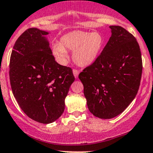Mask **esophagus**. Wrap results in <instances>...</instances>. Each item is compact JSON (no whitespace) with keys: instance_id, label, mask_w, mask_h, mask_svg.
Wrapping results in <instances>:
<instances>
[{"instance_id":"1","label":"esophagus","mask_w":153,"mask_h":153,"mask_svg":"<svg viewBox=\"0 0 153 153\" xmlns=\"http://www.w3.org/2000/svg\"><path fill=\"white\" fill-rule=\"evenodd\" d=\"M72 72H73V75H74V76H75V78H78V75H79V71L77 70V69H73Z\"/></svg>"}]
</instances>
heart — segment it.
I'll list each match as a JSON object with an SVG mask.
<instances>
[{
  "label": "heart",
  "mask_w": 153,
  "mask_h": 153,
  "mask_svg": "<svg viewBox=\"0 0 153 153\" xmlns=\"http://www.w3.org/2000/svg\"><path fill=\"white\" fill-rule=\"evenodd\" d=\"M104 46V38L99 32L73 30L63 35L59 42L52 43L51 52L59 64L67 61V50L72 52V59L77 65L89 67L98 60Z\"/></svg>",
  "instance_id": "heart-1"
}]
</instances>
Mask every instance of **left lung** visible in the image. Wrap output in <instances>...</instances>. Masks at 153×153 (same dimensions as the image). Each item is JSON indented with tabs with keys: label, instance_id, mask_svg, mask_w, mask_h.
Instances as JSON below:
<instances>
[{
	"label": "left lung",
	"instance_id": "1",
	"mask_svg": "<svg viewBox=\"0 0 153 153\" xmlns=\"http://www.w3.org/2000/svg\"><path fill=\"white\" fill-rule=\"evenodd\" d=\"M111 37L98 60L78 78L84 85L89 110L110 119L120 115L138 93L142 59L135 37L119 26H110Z\"/></svg>",
	"mask_w": 153,
	"mask_h": 153
}]
</instances>
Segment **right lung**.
Segmentation results:
<instances>
[{
  "label": "right lung",
  "instance_id": "right-lung-1",
  "mask_svg": "<svg viewBox=\"0 0 153 153\" xmlns=\"http://www.w3.org/2000/svg\"><path fill=\"white\" fill-rule=\"evenodd\" d=\"M37 28L26 30L15 42L10 63L12 93L31 119L50 124L61 116L75 81L72 69L55 61L47 36Z\"/></svg>",
  "mask_w": 153,
  "mask_h": 153
}]
</instances>
